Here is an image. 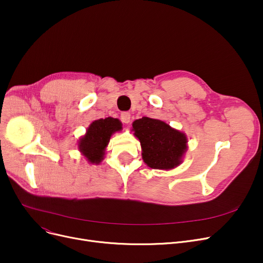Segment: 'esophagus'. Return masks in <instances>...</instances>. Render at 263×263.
I'll list each match as a JSON object with an SVG mask.
<instances>
[{
	"mask_svg": "<svg viewBox=\"0 0 263 263\" xmlns=\"http://www.w3.org/2000/svg\"><path fill=\"white\" fill-rule=\"evenodd\" d=\"M120 119L123 123H129L130 120H131V114L128 113V112H123L120 115Z\"/></svg>",
	"mask_w": 263,
	"mask_h": 263,
	"instance_id": "34e87169",
	"label": "esophagus"
}]
</instances>
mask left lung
I'll use <instances>...</instances> for the list:
<instances>
[{
	"instance_id": "obj_1",
	"label": "left lung",
	"mask_w": 263,
	"mask_h": 263,
	"mask_svg": "<svg viewBox=\"0 0 263 263\" xmlns=\"http://www.w3.org/2000/svg\"><path fill=\"white\" fill-rule=\"evenodd\" d=\"M134 135L140 140L142 157L149 167L173 170L182 162L187 148L186 135L159 119L143 117L132 123Z\"/></svg>"
}]
</instances>
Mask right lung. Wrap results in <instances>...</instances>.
I'll use <instances>...</instances> for the list:
<instances>
[{
	"mask_svg": "<svg viewBox=\"0 0 263 263\" xmlns=\"http://www.w3.org/2000/svg\"><path fill=\"white\" fill-rule=\"evenodd\" d=\"M122 124L117 118L107 117L98 119L90 123L86 134L79 141V149L82 155L91 164H99L105 154V148L108 145L113 133L122 129Z\"/></svg>",
	"mask_w": 263,
	"mask_h": 263,
	"instance_id": "1",
	"label": "right lung"
}]
</instances>
